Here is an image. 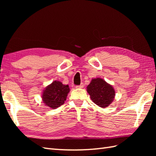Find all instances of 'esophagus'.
I'll return each instance as SVG.
<instances>
[{"instance_id": "esophagus-1", "label": "esophagus", "mask_w": 156, "mask_h": 156, "mask_svg": "<svg viewBox=\"0 0 156 156\" xmlns=\"http://www.w3.org/2000/svg\"><path fill=\"white\" fill-rule=\"evenodd\" d=\"M76 88H84V84H81L78 85V86H76Z\"/></svg>"}]
</instances>
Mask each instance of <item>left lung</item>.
<instances>
[{
	"label": "left lung",
	"mask_w": 156,
	"mask_h": 156,
	"mask_svg": "<svg viewBox=\"0 0 156 156\" xmlns=\"http://www.w3.org/2000/svg\"><path fill=\"white\" fill-rule=\"evenodd\" d=\"M91 100L101 108H106L114 101L115 89L103 79L97 78L92 79L87 87Z\"/></svg>",
	"instance_id": "1"
}]
</instances>
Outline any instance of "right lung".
Masks as SVG:
<instances>
[{
    "label": "right lung",
    "mask_w": 156,
    "mask_h": 156,
    "mask_svg": "<svg viewBox=\"0 0 156 156\" xmlns=\"http://www.w3.org/2000/svg\"><path fill=\"white\" fill-rule=\"evenodd\" d=\"M69 92L68 85H64L61 82L55 80L43 91V102L52 109L57 108L64 103Z\"/></svg>",
    "instance_id": "1"
}]
</instances>
